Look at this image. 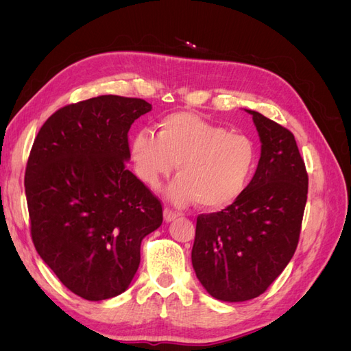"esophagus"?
<instances>
[{
  "mask_svg": "<svg viewBox=\"0 0 351 351\" xmlns=\"http://www.w3.org/2000/svg\"><path fill=\"white\" fill-rule=\"evenodd\" d=\"M177 217H178V214H176L174 210L168 209V208L164 209V221H165V222H173Z\"/></svg>",
  "mask_w": 351,
  "mask_h": 351,
  "instance_id": "34e87169",
  "label": "esophagus"
}]
</instances>
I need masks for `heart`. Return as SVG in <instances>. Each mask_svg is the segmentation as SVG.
<instances>
[{
  "label": "heart",
  "mask_w": 351,
  "mask_h": 351,
  "mask_svg": "<svg viewBox=\"0 0 351 351\" xmlns=\"http://www.w3.org/2000/svg\"><path fill=\"white\" fill-rule=\"evenodd\" d=\"M130 156L137 177L154 190L178 165V178L165 190L171 204L199 202L204 209L219 210L247 189L258 151L246 134L230 133L192 112H174L158 123L156 136L151 130L136 133Z\"/></svg>",
  "instance_id": "heart-1"
}]
</instances>
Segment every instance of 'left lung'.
<instances>
[{
  "label": "left lung",
  "instance_id": "left-lung-1",
  "mask_svg": "<svg viewBox=\"0 0 351 351\" xmlns=\"http://www.w3.org/2000/svg\"><path fill=\"white\" fill-rule=\"evenodd\" d=\"M261 158L244 193L217 214L199 215L192 265L221 302L261 295L291 261L307 200V173L291 132L258 111Z\"/></svg>",
  "mask_w": 351,
  "mask_h": 351
}]
</instances>
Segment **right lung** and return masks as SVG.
<instances>
[{"label": "right lung", "mask_w": 351, "mask_h": 351, "mask_svg": "<svg viewBox=\"0 0 351 351\" xmlns=\"http://www.w3.org/2000/svg\"><path fill=\"white\" fill-rule=\"evenodd\" d=\"M152 105L101 95L67 105L40 127L25 176L35 249L70 291L90 302L124 293L142 240L162 206L125 167L127 133Z\"/></svg>", "instance_id": "1"}]
</instances>
